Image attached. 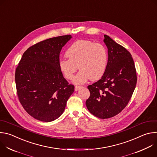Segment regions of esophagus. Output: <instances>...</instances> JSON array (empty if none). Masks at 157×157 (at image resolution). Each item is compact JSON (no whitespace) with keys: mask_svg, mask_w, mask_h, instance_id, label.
<instances>
[{"mask_svg":"<svg viewBox=\"0 0 157 157\" xmlns=\"http://www.w3.org/2000/svg\"><path fill=\"white\" fill-rule=\"evenodd\" d=\"M81 87H82V86H75V91H78L79 89H80Z\"/></svg>","mask_w":157,"mask_h":157,"instance_id":"obj_1","label":"esophagus"}]
</instances>
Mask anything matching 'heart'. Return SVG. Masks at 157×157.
<instances>
[{"label": "heart", "instance_id": "b5f03b06", "mask_svg": "<svg viewBox=\"0 0 157 157\" xmlns=\"http://www.w3.org/2000/svg\"><path fill=\"white\" fill-rule=\"evenodd\" d=\"M68 59L58 62L59 68L67 79H71L79 68L73 81L82 84L90 79L96 81L104 75L108 64V52L104 44L90 40H80L73 43L66 50Z\"/></svg>", "mask_w": 157, "mask_h": 157}]
</instances>
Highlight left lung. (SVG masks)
<instances>
[{
    "instance_id": "left-lung-1",
    "label": "left lung",
    "mask_w": 157,
    "mask_h": 157,
    "mask_svg": "<svg viewBox=\"0 0 157 157\" xmlns=\"http://www.w3.org/2000/svg\"><path fill=\"white\" fill-rule=\"evenodd\" d=\"M104 41L108 48L107 70L98 81L89 85L90 96L86 105L100 119L113 117L127 106L136 88L137 73L130 52L109 36Z\"/></svg>"
}]
</instances>
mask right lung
<instances>
[{
  "label": "right lung",
  "mask_w": 157,
  "mask_h": 157,
  "mask_svg": "<svg viewBox=\"0 0 157 157\" xmlns=\"http://www.w3.org/2000/svg\"><path fill=\"white\" fill-rule=\"evenodd\" d=\"M71 38L66 35L35 43L24 53L16 68L18 100L36 120L48 122L58 119L75 91L58 66L61 50Z\"/></svg>",
  "instance_id": "obj_1"
}]
</instances>
